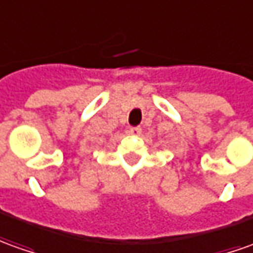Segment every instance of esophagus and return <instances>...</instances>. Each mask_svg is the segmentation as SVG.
<instances>
[{
    "label": "esophagus",
    "mask_w": 253,
    "mask_h": 253,
    "mask_svg": "<svg viewBox=\"0 0 253 253\" xmlns=\"http://www.w3.org/2000/svg\"><path fill=\"white\" fill-rule=\"evenodd\" d=\"M130 135H133V136H139L140 133H142V128L140 126H132L129 129Z\"/></svg>",
    "instance_id": "obj_1"
}]
</instances>
